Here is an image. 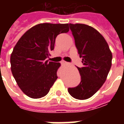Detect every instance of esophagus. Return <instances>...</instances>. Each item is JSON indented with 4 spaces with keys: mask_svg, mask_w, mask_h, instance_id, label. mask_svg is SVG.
I'll return each mask as SVG.
<instances>
[{
    "mask_svg": "<svg viewBox=\"0 0 124 124\" xmlns=\"http://www.w3.org/2000/svg\"><path fill=\"white\" fill-rule=\"evenodd\" d=\"M61 63H62V64H63V65L67 64H68V62H66V61H62V62H61Z\"/></svg>",
    "mask_w": 124,
    "mask_h": 124,
    "instance_id": "esophagus-1",
    "label": "esophagus"
}]
</instances>
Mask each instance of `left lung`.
Here are the masks:
<instances>
[{
	"label": "left lung",
	"instance_id": "1",
	"mask_svg": "<svg viewBox=\"0 0 124 124\" xmlns=\"http://www.w3.org/2000/svg\"><path fill=\"white\" fill-rule=\"evenodd\" d=\"M69 26L84 67L78 68L81 76L80 84L69 88L68 91L74 98L86 100L106 80L112 66V52L104 36L94 28L79 23Z\"/></svg>",
	"mask_w": 124,
	"mask_h": 124
}]
</instances>
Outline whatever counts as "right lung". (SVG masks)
Returning a JSON list of instances; mask_svg holds the SVG:
<instances>
[{
  "label": "right lung",
  "instance_id": "right-lung-1",
  "mask_svg": "<svg viewBox=\"0 0 124 124\" xmlns=\"http://www.w3.org/2000/svg\"><path fill=\"white\" fill-rule=\"evenodd\" d=\"M68 31V24L41 23L28 30L16 44L10 55V68L26 96L40 98L49 92L61 64L46 59L54 50L57 36Z\"/></svg>",
  "mask_w": 124,
  "mask_h": 124
}]
</instances>
